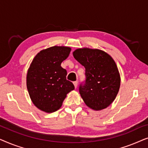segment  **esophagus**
<instances>
[{"label":"esophagus","instance_id":"obj_1","mask_svg":"<svg viewBox=\"0 0 148 148\" xmlns=\"http://www.w3.org/2000/svg\"><path fill=\"white\" fill-rule=\"evenodd\" d=\"M77 82H73V85H74V86H75V88H76L77 87Z\"/></svg>","mask_w":148,"mask_h":148}]
</instances>
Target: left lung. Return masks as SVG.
Instances as JSON below:
<instances>
[{
  "label": "left lung",
  "mask_w": 148,
  "mask_h": 148,
  "mask_svg": "<svg viewBox=\"0 0 148 148\" xmlns=\"http://www.w3.org/2000/svg\"><path fill=\"white\" fill-rule=\"evenodd\" d=\"M73 54L86 69V83L79 86V94L85 104L94 110L107 108L116 98L121 85L114 60L99 49L78 48Z\"/></svg>",
  "instance_id": "8db88e82"
}]
</instances>
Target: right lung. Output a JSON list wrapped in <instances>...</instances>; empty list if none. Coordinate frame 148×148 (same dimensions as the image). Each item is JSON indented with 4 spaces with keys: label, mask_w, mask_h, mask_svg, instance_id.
<instances>
[{
    "label": "right lung",
    "mask_w": 148,
    "mask_h": 148,
    "mask_svg": "<svg viewBox=\"0 0 148 148\" xmlns=\"http://www.w3.org/2000/svg\"><path fill=\"white\" fill-rule=\"evenodd\" d=\"M71 48L54 46L36 54L27 70L26 84L29 97L38 109L51 113L62 106L66 94L75 89L66 79L67 73L60 66Z\"/></svg>",
    "instance_id": "right-lung-1"
}]
</instances>
